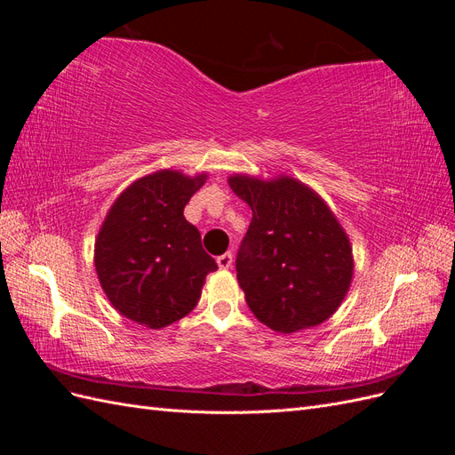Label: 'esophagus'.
Listing matches in <instances>:
<instances>
[{
	"mask_svg": "<svg viewBox=\"0 0 455 455\" xmlns=\"http://www.w3.org/2000/svg\"><path fill=\"white\" fill-rule=\"evenodd\" d=\"M216 264L220 269H229L233 266V254L231 252H226L222 256L216 258Z\"/></svg>",
	"mask_w": 455,
	"mask_h": 455,
	"instance_id": "obj_1",
	"label": "esophagus"
}]
</instances>
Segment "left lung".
I'll return each mask as SVG.
<instances>
[{
    "mask_svg": "<svg viewBox=\"0 0 455 455\" xmlns=\"http://www.w3.org/2000/svg\"><path fill=\"white\" fill-rule=\"evenodd\" d=\"M229 186L252 209L235 267L256 319L283 334L326 321L353 277L351 244L336 216L288 176L264 182L235 174Z\"/></svg>",
    "mask_w": 455,
    "mask_h": 455,
    "instance_id": "left-lung-1",
    "label": "left lung"
}]
</instances>
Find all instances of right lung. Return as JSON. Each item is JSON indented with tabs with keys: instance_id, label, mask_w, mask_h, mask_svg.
<instances>
[{
	"instance_id": "1",
	"label": "right lung",
	"mask_w": 455,
	"mask_h": 455,
	"mask_svg": "<svg viewBox=\"0 0 455 455\" xmlns=\"http://www.w3.org/2000/svg\"><path fill=\"white\" fill-rule=\"evenodd\" d=\"M206 174L159 171L136 180L109 209L94 244V266L112 306L127 319L163 328L194 311L216 261L184 206Z\"/></svg>"
}]
</instances>
